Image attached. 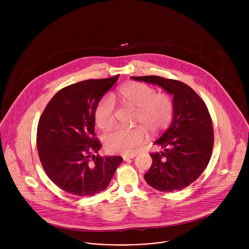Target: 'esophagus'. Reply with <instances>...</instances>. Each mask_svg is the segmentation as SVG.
Here are the masks:
<instances>
[{"label":"esophagus","instance_id":"esophagus-1","mask_svg":"<svg viewBox=\"0 0 249 249\" xmlns=\"http://www.w3.org/2000/svg\"><path fill=\"white\" fill-rule=\"evenodd\" d=\"M135 156H136L135 154H128V155H123V159H124V161H128V160H130V159H133V158H134Z\"/></svg>","mask_w":249,"mask_h":249}]
</instances>
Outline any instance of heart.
Returning a JSON list of instances; mask_svg holds the SVG:
<instances>
[{"label": "heart", "mask_w": 249, "mask_h": 249, "mask_svg": "<svg viewBox=\"0 0 249 249\" xmlns=\"http://www.w3.org/2000/svg\"><path fill=\"white\" fill-rule=\"evenodd\" d=\"M118 98L125 106L135 107V122L149 132L167 128L174 117V104L165 93H156L155 88L142 82H130L118 90ZM116 106L112 97H104L97 105L94 118L102 129L110 128L115 122ZM145 137L143 128L116 127L105 136V146L109 152L129 154L140 145Z\"/></svg>", "instance_id": "obj_1"}]
</instances>
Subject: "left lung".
<instances>
[{
	"label": "left lung",
	"instance_id": "left-lung-1",
	"mask_svg": "<svg viewBox=\"0 0 249 249\" xmlns=\"http://www.w3.org/2000/svg\"><path fill=\"white\" fill-rule=\"evenodd\" d=\"M157 84L174 96V118L167 131L155 142L164 151L151 153L146 183L161 192L186 188L200 177L212 155V119L202 99L187 84L157 75L131 76Z\"/></svg>",
	"mask_w": 249,
	"mask_h": 249
}]
</instances>
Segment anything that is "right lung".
I'll return each mask as SVG.
<instances>
[{"instance_id": "right-lung-1", "label": "right lung", "mask_w": 249, "mask_h": 249, "mask_svg": "<svg viewBox=\"0 0 249 249\" xmlns=\"http://www.w3.org/2000/svg\"><path fill=\"white\" fill-rule=\"evenodd\" d=\"M119 75L62 88L39 119L36 144L42 167L57 187L73 196L104 191L123 161L121 156L92 155L102 147L94 131L95 109Z\"/></svg>"}]
</instances>
